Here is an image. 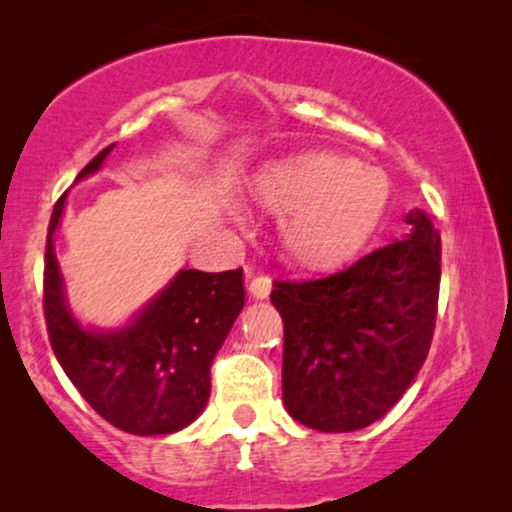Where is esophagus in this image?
<instances>
[{
  "label": "esophagus",
  "instance_id": "obj_1",
  "mask_svg": "<svg viewBox=\"0 0 512 512\" xmlns=\"http://www.w3.org/2000/svg\"><path fill=\"white\" fill-rule=\"evenodd\" d=\"M270 289H272V282H270L268 277L256 275V277L249 279V293H251V296H254L256 300L268 298V296H270Z\"/></svg>",
  "mask_w": 512,
  "mask_h": 512
}]
</instances>
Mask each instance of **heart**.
I'll return each mask as SVG.
<instances>
[{"instance_id":"heart-1","label":"heart","mask_w":512,"mask_h":512,"mask_svg":"<svg viewBox=\"0 0 512 512\" xmlns=\"http://www.w3.org/2000/svg\"><path fill=\"white\" fill-rule=\"evenodd\" d=\"M380 167L342 153L310 151L265 167L251 195L284 221L286 249L296 261L324 268L356 254L380 223L389 202Z\"/></svg>"}]
</instances>
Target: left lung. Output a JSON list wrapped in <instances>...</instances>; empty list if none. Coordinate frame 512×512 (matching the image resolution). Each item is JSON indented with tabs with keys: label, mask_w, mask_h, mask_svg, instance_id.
<instances>
[{
	"label": "left lung",
	"mask_w": 512,
	"mask_h": 512,
	"mask_svg": "<svg viewBox=\"0 0 512 512\" xmlns=\"http://www.w3.org/2000/svg\"><path fill=\"white\" fill-rule=\"evenodd\" d=\"M410 235L335 275L275 282L284 319L282 394L296 422L326 433L366 429L398 403L429 354L438 310L440 235L429 214Z\"/></svg>",
	"instance_id": "left-lung-1"
}]
</instances>
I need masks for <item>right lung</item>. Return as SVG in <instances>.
<instances>
[{"label": "right lung", "instance_id": "1", "mask_svg": "<svg viewBox=\"0 0 512 512\" xmlns=\"http://www.w3.org/2000/svg\"><path fill=\"white\" fill-rule=\"evenodd\" d=\"M97 153L76 181L104 165ZM67 193L55 202L46 242L44 312L51 347L97 415L135 436L186 429L209 401V368L244 307L242 268L179 270L158 296L118 328L83 326L69 310L53 237Z\"/></svg>", "mask_w": 512, "mask_h": 512}]
</instances>
